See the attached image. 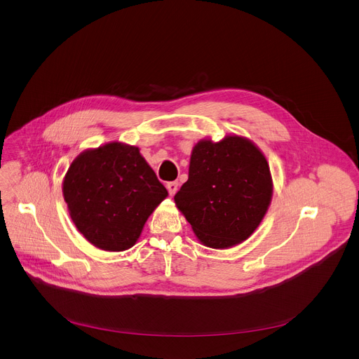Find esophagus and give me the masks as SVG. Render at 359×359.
<instances>
[{
	"mask_svg": "<svg viewBox=\"0 0 359 359\" xmlns=\"http://www.w3.org/2000/svg\"><path fill=\"white\" fill-rule=\"evenodd\" d=\"M166 187H168V191H169V194H170V196H175V193L177 191L179 183H177V182H169V183L166 184Z\"/></svg>",
	"mask_w": 359,
	"mask_h": 359,
	"instance_id": "esophagus-1",
	"label": "esophagus"
}]
</instances>
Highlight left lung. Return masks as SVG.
Returning <instances> with one entry per match:
<instances>
[{
    "mask_svg": "<svg viewBox=\"0 0 359 359\" xmlns=\"http://www.w3.org/2000/svg\"><path fill=\"white\" fill-rule=\"evenodd\" d=\"M271 193L270 168L260 149L244 137L227 136L193 147L189 179L175 201L204 245L227 248L259 227Z\"/></svg>",
    "mask_w": 359,
    "mask_h": 359,
    "instance_id": "1",
    "label": "left lung"
}]
</instances>
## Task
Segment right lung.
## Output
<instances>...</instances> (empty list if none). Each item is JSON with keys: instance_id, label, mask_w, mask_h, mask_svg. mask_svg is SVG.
<instances>
[{"instance_id": "obj_1", "label": "right lung", "mask_w": 359, "mask_h": 359, "mask_svg": "<svg viewBox=\"0 0 359 359\" xmlns=\"http://www.w3.org/2000/svg\"><path fill=\"white\" fill-rule=\"evenodd\" d=\"M62 190L76 229L107 251L130 248L168 196L139 149L118 142L81 153L68 169Z\"/></svg>"}]
</instances>
